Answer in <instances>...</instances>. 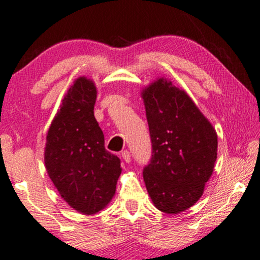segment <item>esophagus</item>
Listing matches in <instances>:
<instances>
[{
  "label": "esophagus",
  "instance_id": "1",
  "mask_svg": "<svg viewBox=\"0 0 260 260\" xmlns=\"http://www.w3.org/2000/svg\"><path fill=\"white\" fill-rule=\"evenodd\" d=\"M122 158L123 160H124L126 164H129L131 161V154L129 151H123L122 152Z\"/></svg>",
  "mask_w": 260,
  "mask_h": 260
}]
</instances>
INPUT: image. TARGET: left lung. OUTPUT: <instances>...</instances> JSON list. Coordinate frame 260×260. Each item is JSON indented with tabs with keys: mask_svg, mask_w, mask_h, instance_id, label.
<instances>
[{
	"mask_svg": "<svg viewBox=\"0 0 260 260\" xmlns=\"http://www.w3.org/2000/svg\"><path fill=\"white\" fill-rule=\"evenodd\" d=\"M152 143L143 178L153 205L166 214L201 198L217 158V134L183 89L160 78L142 91Z\"/></svg>",
	"mask_w": 260,
	"mask_h": 260,
	"instance_id": "obj_1",
	"label": "left lung"
}]
</instances>
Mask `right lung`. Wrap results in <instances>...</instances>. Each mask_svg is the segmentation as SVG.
I'll return each mask as SVG.
<instances>
[{
	"instance_id": "right-lung-1",
	"label": "right lung",
	"mask_w": 260,
	"mask_h": 260,
	"mask_svg": "<svg viewBox=\"0 0 260 260\" xmlns=\"http://www.w3.org/2000/svg\"><path fill=\"white\" fill-rule=\"evenodd\" d=\"M96 87L90 79L75 80L46 136L44 160L50 179L72 208L99 213L111 201L121 174V160L105 147L94 117Z\"/></svg>"
}]
</instances>
